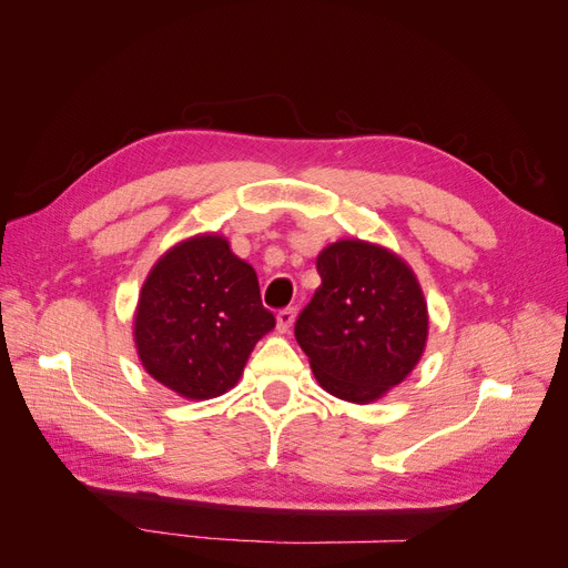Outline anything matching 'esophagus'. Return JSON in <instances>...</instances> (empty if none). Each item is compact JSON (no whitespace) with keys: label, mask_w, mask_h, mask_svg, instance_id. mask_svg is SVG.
I'll return each mask as SVG.
<instances>
[{"label":"esophagus","mask_w":568,"mask_h":568,"mask_svg":"<svg viewBox=\"0 0 568 568\" xmlns=\"http://www.w3.org/2000/svg\"><path fill=\"white\" fill-rule=\"evenodd\" d=\"M294 320H296L294 307H282V311L277 313V329L282 334H286L291 329V324H294Z\"/></svg>","instance_id":"esophagus-1"}]
</instances>
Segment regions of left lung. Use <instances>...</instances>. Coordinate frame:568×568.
<instances>
[{
	"mask_svg": "<svg viewBox=\"0 0 568 568\" xmlns=\"http://www.w3.org/2000/svg\"><path fill=\"white\" fill-rule=\"evenodd\" d=\"M322 277L294 326L320 386L348 403L379 400L415 369L428 313L419 282L398 255L343 239L317 255Z\"/></svg>",
	"mask_w": 568,
	"mask_h": 568,
	"instance_id": "8db88e82",
	"label": "left lung"
}]
</instances>
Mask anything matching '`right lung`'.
Masks as SVG:
<instances>
[{
	"label": "right lung",
	"mask_w": 568,
	"mask_h": 568,
	"mask_svg": "<svg viewBox=\"0 0 568 568\" xmlns=\"http://www.w3.org/2000/svg\"><path fill=\"white\" fill-rule=\"evenodd\" d=\"M274 326L255 270L227 239L203 234L153 265L134 315V343L153 379L184 398L230 390L257 341Z\"/></svg>",
	"instance_id": "right-lung-1"
}]
</instances>
